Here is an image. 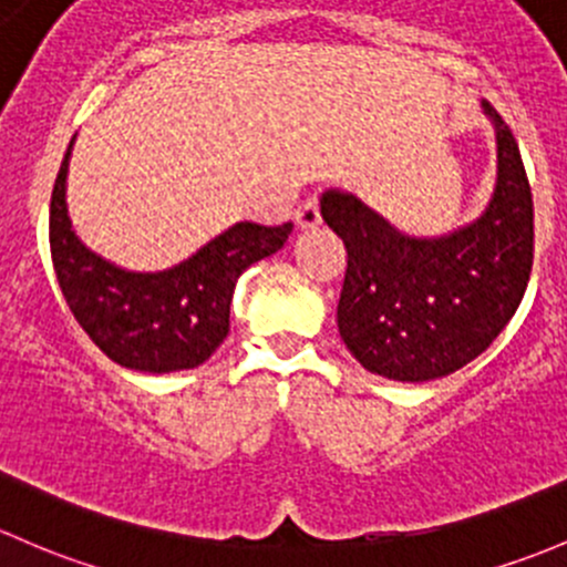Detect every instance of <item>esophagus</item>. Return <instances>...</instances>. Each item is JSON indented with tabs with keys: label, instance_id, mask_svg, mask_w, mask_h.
Returning <instances> with one entry per match:
<instances>
[{
	"label": "esophagus",
	"instance_id": "obj_1",
	"mask_svg": "<svg viewBox=\"0 0 567 567\" xmlns=\"http://www.w3.org/2000/svg\"><path fill=\"white\" fill-rule=\"evenodd\" d=\"M297 224H300V229H313V226L322 224V213H319L317 198H306V202L297 207Z\"/></svg>",
	"mask_w": 567,
	"mask_h": 567
}]
</instances>
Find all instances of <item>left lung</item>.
<instances>
[{
  "mask_svg": "<svg viewBox=\"0 0 567 567\" xmlns=\"http://www.w3.org/2000/svg\"><path fill=\"white\" fill-rule=\"evenodd\" d=\"M497 136L486 209L436 237H412L347 190H324V224L347 245L338 332L365 371L429 382L486 352L533 272V190L511 127L481 101Z\"/></svg>",
  "mask_w": 567,
  "mask_h": 567,
  "instance_id": "left-lung-1",
  "label": "left lung"
}]
</instances>
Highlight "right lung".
Masks as SVG:
<instances>
[{
  "mask_svg": "<svg viewBox=\"0 0 567 567\" xmlns=\"http://www.w3.org/2000/svg\"><path fill=\"white\" fill-rule=\"evenodd\" d=\"M75 136L51 194L49 240L56 281L75 322L131 371L172 373L202 365L229 332L237 278L289 240L291 224L240 220L166 270H125L75 235L68 213V166Z\"/></svg>",
  "mask_w": 567,
  "mask_h": 567,
  "instance_id": "add662e5",
  "label": "right lung"
}]
</instances>
